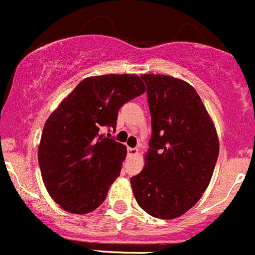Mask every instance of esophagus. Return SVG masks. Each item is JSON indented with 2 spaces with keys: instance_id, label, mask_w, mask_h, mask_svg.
<instances>
[{
  "instance_id": "1",
  "label": "esophagus",
  "mask_w": 255,
  "mask_h": 255,
  "mask_svg": "<svg viewBox=\"0 0 255 255\" xmlns=\"http://www.w3.org/2000/svg\"><path fill=\"white\" fill-rule=\"evenodd\" d=\"M128 155L129 156L137 155V149L136 148H128Z\"/></svg>"
}]
</instances>
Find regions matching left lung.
<instances>
[{
  "instance_id": "1",
  "label": "left lung",
  "mask_w": 255,
  "mask_h": 255,
  "mask_svg": "<svg viewBox=\"0 0 255 255\" xmlns=\"http://www.w3.org/2000/svg\"><path fill=\"white\" fill-rule=\"evenodd\" d=\"M151 116L145 165L131 177L137 205L153 218L176 219L198 202L219 156L214 121L195 88L164 74H141Z\"/></svg>"
}]
</instances>
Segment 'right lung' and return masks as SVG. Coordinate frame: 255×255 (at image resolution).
<instances>
[{
    "label": "right lung",
    "mask_w": 255,
    "mask_h": 255,
    "mask_svg": "<svg viewBox=\"0 0 255 255\" xmlns=\"http://www.w3.org/2000/svg\"><path fill=\"white\" fill-rule=\"evenodd\" d=\"M136 74H104L85 78L45 121L37 160L50 197L67 212H92L120 176L126 146L104 137V126L115 128L125 102L145 92Z\"/></svg>",
    "instance_id": "1"
}]
</instances>
